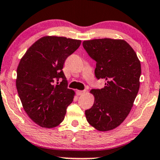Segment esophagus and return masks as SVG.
I'll return each mask as SVG.
<instances>
[{
	"label": "esophagus",
	"mask_w": 160,
	"mask_h": 160,
	"mask_svg": "<svg viewBox=\"0 0 160 160\" xmlns=\"http://www.w3.org/2000/svg\"><path fill=\"white\" fill-rule=\"evenodd\" d=\"M85 92H86V91H79V90L76 91L77 95H82V94H85Z\"/></svg>",
	"instance_id": "1"
}]
</instances>
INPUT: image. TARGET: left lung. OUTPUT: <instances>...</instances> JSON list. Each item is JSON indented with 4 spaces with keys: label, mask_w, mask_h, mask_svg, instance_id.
<instances>
[{
    "label": "left lung",
    "mask_w": 160,
    "mask_h": 160,
    "mask_svg": "<svg viewBox=\"0 0 160 160\" xmlns=\"http://www.w3.org/2000/svg\"><path fill=\"white\" fill-rule=\"evenodd\" d=\"M84 49L96 62L94 74L105 81L101 89H92L93 106L85 111L89 124L99 131H108L126 119L140 88V62L123 39L109 38L85 40Z\"/></svg>",
    "instance_id": "8db88e82"
}]
</instances>
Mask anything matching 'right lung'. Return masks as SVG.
I'll return each mask as SVG.
<instances>
[{
	"mask_svg": "<svg viewBox=\"0 0 160 160\" xmlns=\"http://www.w3.org/2000/svg\"><path fill=\"white\" fill-rule=\"evenodd\" d=\"M80 44L78 39L43 37L20 59L16 80L19 97L27 115L42 128H52L61 123L72 102L75 92L67 88L62 68Z\"/></svg>",
	"mask_w": 160,
	"mask_h": 160,
	"instance_id": "add662e5",
	"label": "right lung"
}]
</instances>
